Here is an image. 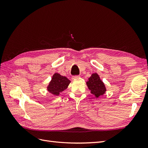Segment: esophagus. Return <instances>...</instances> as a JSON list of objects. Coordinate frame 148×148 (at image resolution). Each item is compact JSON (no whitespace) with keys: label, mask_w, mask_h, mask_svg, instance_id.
Here are the masks:
<instances>
[{"label":"esophagus","mask_w":148,"mask_h":148,"mask_svg":"<svg viewBox=\"0 0 148 148\" xmlns=\"http://www.w3.org/2000/svg\"><path fill=\"white\" fill-rule=\"evenodd\" d=\"M79 77V75H75V76H73L72 77V79H77V78H78Z\"/></svg>","instance_id":"34e87169"}]
</instances>
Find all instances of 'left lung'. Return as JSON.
Masks as SVG:
<instances>
[{"label":"left lung","mask_w":148,"mask_h":148,"mask_svg":"<svg viewBox=\"0 0 148 148\" xmlns=\"http://www.w3.org/2000/svg\"><path fill=\"white\" fill-rule=\"evenodd\" d=\"M86 84L91 92L96 97L104 95L106 91L105 85L97 73H93L91 77L88 78Z\"/></svg>","instance_id":"1"}]
</instances>
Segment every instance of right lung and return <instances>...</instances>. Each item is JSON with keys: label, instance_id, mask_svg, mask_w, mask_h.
Wrapping results in <instances>:
<instances>
[{"label": "right lung", "instance_id": "1", "mask_svg": "<svg viewBox=\"0 0 148 148\" xmlns=\"http://www.w3.org/2000/svg\"><path fill=\"white\" fill-rule=\"evenodd\" d=\"M70 81L65 77L56 73L53 75L51 81L47 86V90L53 95H59L60 92L68 87Z\"/></svg>", "mask_w": 148, "mask_h": 148}]
</instances>
